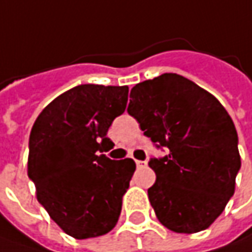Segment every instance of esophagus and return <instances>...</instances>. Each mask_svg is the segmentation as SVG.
I'll return each mask as SVG.
<instances>
[{"instance_id":"esophagus-1","label":"esophagus","mask_w":252,"mask_h":252,"mask_svg":"<svg viewBox=\"0 0 252 252\" xmlns=\"http://www.w3.org/2000/svg\"><path fill=\"white\" fill-rule=\"evenodd\" d=\"M135 163H137L138 168H145L148 165L147 160H135Z\"/></svg>"}]
</instances>
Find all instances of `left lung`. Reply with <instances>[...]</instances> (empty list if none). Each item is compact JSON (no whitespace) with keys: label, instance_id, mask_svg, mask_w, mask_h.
Instances as JSON below:
<instances>
[{"label":"left lung","instance_id":"left-lung-1","mask_svg":"<svg viewBox=\"0 0 252 252\" xmlns=\"http://www.w3.org/2000/svg\"><path fill=\"white\" fill-rule=\"evenodd\" d=\"M129 98L128 114L168 151L149 159L157 181L148 197L158 220L175 233L206 230L234 194L241 168L231 117L214 95L176 73L138 83Z\"/></svg>","mask_w":252,"mask_h":252}]
</instances>
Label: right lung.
Here are the masks:
<instances>
[{
    "label": "right lung",
    "mask_w": 252,
    "mask_h": 252,
    "mask_svg": "<svg viewBox=\"0 0 252 252\" xmlns=\"http://www.w3.org/2000/svg\"><path fill=\"white\" fill-rule=\"evenodd\" d=\"M126 101V86L80 84L46 105L32 126L28 176L50 219L77 240L107 234L118 221L135 162L100 154L114 147L107 132Z\"/></svg>",
    "instance_id": "1"
}]
</instances>
